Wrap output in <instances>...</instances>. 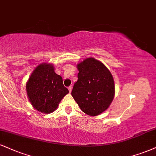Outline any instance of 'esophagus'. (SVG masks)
Here are the masks:
<instances>
[{
	"label": "esophagus",
	"mask_w": 156,
	"mask_h": 156,
	"mask_svg": "<svg viewBox=\"0 0 156 156\" xmlns=\"http://www.w3.org/2000/svg\"><path fill=\"white\" fill-rule=\"evenodd\" d=\"M72 86H69L68 87V90H69V91H70V93H71V91H72Z\"/></svg>",
	"instance_id": "obj_1"
}]
</instances>
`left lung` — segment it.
<instances>
[{
	"label": "left lung",
	"instance_id": "1",
	"mask_svg": "<svg viewBox=\"0 0 156 156\" xmlns=\"http://www.w3.org/2000/svg\"><path fill=\"white\" fill-rule=\"evenodd\" d=\"M78 81L71 94L84 113L97 116L110 107L115 96V83L108 68L93 57L77 65Z\"/></svg>",
	"mask_w": 156,
	"mask_h": 156
}]
</instances>
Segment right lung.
I'll use <instances>...</instances> for the list:
<instances>
[{
	"instance_id": "add662e5",
	"label": "right lung",
	"mask_w": 156,
	"mask_h": 156,
	"mask_svg": "<svg viewBox=\"0 0 156 156\" xmlns=\"http://www.w3.org/2000/svg\"><path fill=\"white\" fill-rule=\"evenodd\" d=\"M30 102L35 110L45 114L54 112L69 93L63 85L62 78L50 63H41L34 69L26 83Z\"/></svg>"
}]
</instances>
